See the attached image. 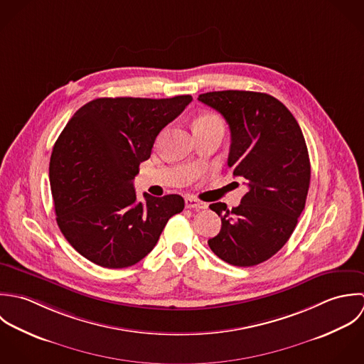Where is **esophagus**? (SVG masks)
Instances as JSON below:
<instances>
[{"mask_svg":"<svg viewBox=\"0 0 364 364\" xmlns=\"http://www.w3.org/2000/svg\"><path fill=\"white\" fill-rule=\"evenodd\" d=\"M208 205L197 198H193V197H187L186 198V208H190V210H205Z\"/></svg>","mask_w":364,"mask_h":364,"instance_id":"34e87169","label":"esophagus"}]
</instances>
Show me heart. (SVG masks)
<instances>
[{
    "instance_id": "obj_1",
    "label": "heart",
    "mask_w": 364,
    "mask_h": 364,
    "mask_svg": "<svg viewBox=\"0 0 364 364\" xmlns=\"http://www.w3.org/2000/svg\"><path fill=\"white\" fill-rule=\"evenodd\" d=\"M194 127H196V131H211V129L223 131V128H225L223 121L219 118L218 115L211 114V112L201 114L194 121Z\"/></svg>"
}]
</instances>
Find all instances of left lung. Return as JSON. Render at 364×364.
Listing matches in <instances>:
<instances>
[{
	"mask_svg": "<svg viewBox=\"0 0 364 364\" xmlns=\"http://www.w3.org/2000/svg\"><path fill=\"white\" fill-rule=\"evenodd\" d=\"M198 100L228 122V166L247 186L237 207L210 205L222 226L208 245L232 266H256L287 243L305 207L311 164L304 135L287 107L269 94L226 90Z\"/></svg>",
	"mask_w": 364,
	"mask_h": 364,
	"instance_id": "obj_1",
	"label": "left lung"
}]
</instances>
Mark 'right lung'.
I'll list each match as a JSON object with an SVG mask.
<instances>
[{
  "mask_svg": "<svg viewBox=\"0 0 364 364\" xmlns=\"http://www.w3.org/2000/svg\"><path fill=\"white\" fill-rule=\"evenodd\" d=\"M193 101L97 98L82 105L53 146L49 164L58 225L74 249L107 269L136 264L156 246L181 196L136 201L134 178L159 132Z\"/></svg>",
  "mask_w": 364,
  "mask_h": 364,
  "instance_id": "1",
  "label": "right lung"
}]
</instances>
